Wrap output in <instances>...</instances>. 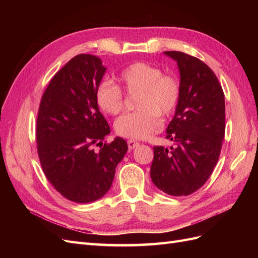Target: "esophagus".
Returning <instances> with one entry per match:
<instances>
[{
  "label": "esophagus",
  "mask_w": 258,
  "mask_h": 258,
  "mask_svg": "<svg viewBox=\"0 0 258 258\" xmlns=\"http://www.w3.org/2000/svg\"><path fill=\"white\" fill-rule=\"evenodd\" d=\"M127 144H128V147H129V150H134V148H136L137 146H139V142H137V141H135V140H128L127 141Z\"/></svg>",
  "instance_id": "34e87169"
}]
</instances>
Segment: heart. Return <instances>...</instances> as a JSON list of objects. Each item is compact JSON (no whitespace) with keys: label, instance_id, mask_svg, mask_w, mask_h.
Returning a JSON list of instances; mask_svg holds the SVG:
<instances>
[{"label":"heart","instance_id":"obj_1","mask_svg":"<svg viewBox=\"0 0 258 258\" xmlns=\"http://www.w3.org/2000/svg\"><path fill=\"white\" fill-rule=\"evenodd\" d=\"M120 87L136 96L139 110L124 115L115 122L116 134L130 139H144L160 127V115L172 114L181 97V84L173 74L162 73L161 69L144 61L124 68L117 76ZM96 102L102 112L118 115L124 108L121 90L116 85L103 82L96 90Z\"/></svg>","mask_w":258,"mask_h":258}]
</instances>
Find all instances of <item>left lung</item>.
Listing matches in <instances>:
<instances>
[{"mask_svg":"<svg viewBox=\"0 0 258 258\" xmlns=\"http://www.w3.org/2000/svg\"><path fill=\"white\" fill-rule=\"evenodd\" d=\"M177 62L181 97L167 139L170 150L154 146L151 177L170 196H188L212 174L225 137V97L216 75L204 61L182 51H165Z\"/></svg>","mask_w":258,"mask_h":258,"instance_id":"obj_1","label":"left lung"}]
</instances>
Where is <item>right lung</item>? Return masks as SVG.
<instances>
[{"instance_id": "right-lung-1", "label": "right lung", "mask_w": 258, "mask_h": 258, "mask_svg": "<svg viewBox=\"0 0 258 258\" xmlns=\"http://www.w3.org/2000/svg\"><path fill=\"white\" fill-rule=\"evenodd\" d=\"M106 68L101 59L80 53L53 75L44 91L36 120L37 154L53 188L73 202L88 204L110 190L115 169L128 151L115 138L96 102ZM99 146L96 152L93 148Z\"/></svg>"}]
</instances>
